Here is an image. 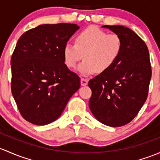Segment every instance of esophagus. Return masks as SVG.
<instances>
[{
  "label": "esophagus",
  "instance_id": "obj_1",
  "mask_svg": "<svg viewBox=\"0 0 160 160\" xmlns=\"http://www.w3.org/2000/svg\"><path fill=\"white\" fill-rule=\"evenodd\" d=\"M80 83H81V86H87V83H88V80L86 78H81Z\"/></svg>",
  "mask_w": 160,
  "mask_h": 160
}]
</instances>
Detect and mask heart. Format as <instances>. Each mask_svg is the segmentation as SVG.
<instances>
[{
	"label": "heart",
	"instance_id": "1",
	"mask_svg": "<svg viewBox=\"0 0 160 160\" xmlns=\"http://www.w3.org/2000/svg\"><path fill=\"white\" fill-rule=\"evenodd\" d=\"M122 49V39L117 33H107L96 28H89L76 38V44L67 42L63 48V58L69 67L79 65L77 70L82 76L108 70L120 57Z\"/></svg>",
	"mask_w": 160,
	"mask_h": 160
}]
</instances>
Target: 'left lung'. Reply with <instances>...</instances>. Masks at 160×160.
I'll use <instances>...</instances> for the list:
<instances>
[{
    "instance_id": "1",
    "label": "left lung",
    "mask_w": 160,
    "mask_h": 160,
    "mask_svg": "<svg viewBox=\"0 0 160 160\" xmlns=\"http://www.w3.org/2000/svg\"><path fill=\"white\" fill-rule=\"evenodd\" d=\"M120 37L121 53L113 65L89 81V101L96 119L112 127L129 123L146 102L152 70L145 42L132 30L120 25H104Z\"/></svg>"
}]
</instances>
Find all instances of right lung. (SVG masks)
I'll list each match as a JSON object with an SVG mask.
<instances>
[{"instance_id":"right-lung-1","label":"right lung","mask_w":160,"mask_h":160,"mask_svg":"<svg viewBox=\"0 0 160 160\" xmlns=\"http://www.w3.org/2000/svg\"><path fill=\"white\" fill-rule=\"evenodd\" d=\"M80 27L73 23L42 24L18 40L11 58V92L20 112L32 124L58 120L80 78L65 64L63 48Z\"/></svg>"}]
</instances>
